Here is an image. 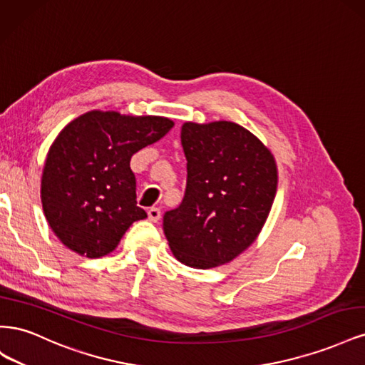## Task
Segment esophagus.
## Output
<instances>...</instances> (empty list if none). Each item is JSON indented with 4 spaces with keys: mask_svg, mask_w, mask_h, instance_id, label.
<instances>
[{
    "mask_svg": "<svg viewBox=\"0 0 365 365\" xmlns=\"http://www.w3.org/2000/svg\"><path fill=\"white\" fill-rule=\"evenodd\" d=\"M148 215H149V219L152 220V222H158L161 217V210L158 207H152V208H149Z\"/></svg>",
    "mask_w": 365,
    "mask_h": 365,
    "instance_id": "esophagus-1",
    "label": "esophagus"
}]
</instances>
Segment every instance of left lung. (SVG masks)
<instances>
[{
	"mask_svg": "<svg viewBox=\"0 0 365 365\" xmlns=\"http://www.w3.org/2000/svg\"><path fill=\"white\" fill-rule=\"evenodd\" d=\"M187 182L163 230L173 256L208 269L245 251L267 220L277 190L274 157L250 130L231 121L184 123Z\"/></svg>",
	"mask_w": 365,
	"mask_h": 365,
	"instance_id": "left-lung-1",
	"label": "left lung"
}]
</instances>
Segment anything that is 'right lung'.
Segmentation results:
<instances>
[{"mask_svg": "<svg viewBox=\"0 0 365 365\" xmlns=\"http://www.w3.org/2000/svg\"><path fill=\"white\" fill-rule=\"evenodd\" d=\"M173 128L164 117H130L91 111L65 126L43 165V213L62 244L90 259L111 252L135 220L130 158Z\"/></svg>", "mask_w": 365, "mask_h": 365, "instance_id": "right-lung-1", "label": "right lung"}]
</instances>
